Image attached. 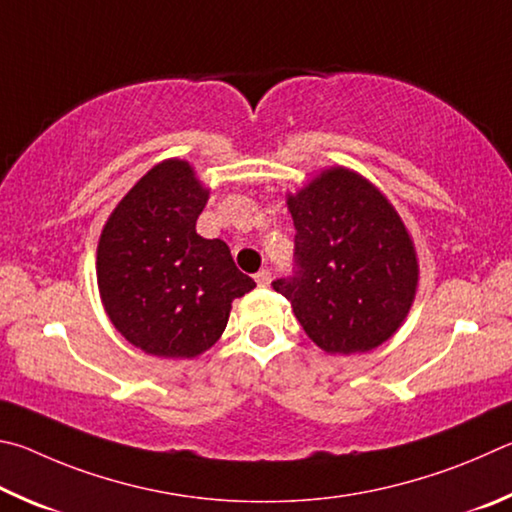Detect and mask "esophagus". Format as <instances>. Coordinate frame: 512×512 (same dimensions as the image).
<instances>
[{"label": "esophagus", "mask_w": 512, "mask_h": 512, "mask_svg": "<svg viewBox=\"0 0 512 512\" xmlns=\"http://www.w3.org/2000/svg\"><path fill=\"white\" fill-rule=\"evenodd\" d=\"M254 279H256L258 285H261V288H267V285H270V281H272V272L270 270H261V272L254 276Z\"/></svg>", "instance_id": "34e87169"}]
</instances>
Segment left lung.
Returning a JSON list of instances; mask_svg holds the SVG:
<instances>
[{
    "instance_id": "left-lung-1",
    "label": "left lung",
    "mask_w": 512,
    "mask_h": 512,
    "mask_svg": "<svg viewBox=\"0 0 512 512\" xmlns=\"http://www.w3.org/2000/svg\"><path fill=\"white\" fill-rule=\"evenodd\" d=\"M294 267L272 288L292 303L326 353H366L396 333L411 308L418 263L409 233L378 188L333 168L288 197Z\"/></svg>"
}]
</instances>
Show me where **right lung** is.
<instances>
[{
	"label": "right lung",
	"instance_id": "right-lung-1",
	"mask_svg": "<svg viewBox=\"0 0 512 512\" xmlns=\"http://www.w3.org/2000/svg\"><path fill=\"white\" fill-rule=\"evenodd\" d=\"M209 191L186 161L143 175L107 220L96 274L114 328L148 355L195 357L224 333L231 301L256 283L224 240L197 236Z\"/></svg>",
	"mask_w": 512,
	"mask_h": 512
}]
</instances>
